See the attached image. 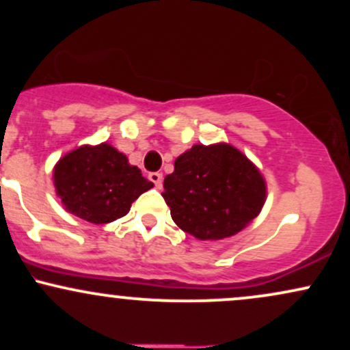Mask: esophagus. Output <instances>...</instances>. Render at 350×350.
<instances>
[{"mask_svg":"<svg viewBox=\"0 0 350 350\" xmlns=\"http://www.w3.org/2000/svg\"><path fill=\"white\" fill-rule=\"evenodd\" d=\"M148 179H150L151 183L154 184V187H158V189L163 187V174H161V172H150V174H148Z\"/></svg>","mask_w":350,"mask_h":350,"instance_id":"esophagus-1","label":"esophagus"}]
</instances>
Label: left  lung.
<instances>
[{
	"label": "left lung",
	"mask_w": 350,
	"mask_h": 350,
	"mask_svg": "<svg viewBox=\"0 0 350 350\" xmlns=\"http://www.w3.org/2000/svg\"><path fill=\"white\" fill-rule=\"evenodd\" d=\"M265 196L262 174L228 144H196L164 178L172 220L200 240L235 235L260 214Z\"/></svg>",
	"instance_id": "8db88e82"
}]
</instances>
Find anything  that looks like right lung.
Listing matches in <instances>:
<instances>
[{
	"label": "right lung",
	"instance_id": "add662e5",
	"mask_svg": "<svg viewBox=\"0 0 350 350\" xmlns=\"http://www.w3.org/2000/svg\"><path fill=\"white\" fill-rule=\"evenodd\" d=\"M54 184L67 211L92 224L126 215L139 194L152 187L123 152L107 143L64 156L54 167Z\"/></svg>",
	"mask_w": 350,
	"mask_h": 350
}]
</instances>
